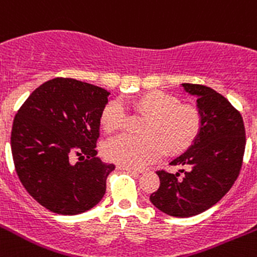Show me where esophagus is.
<instances>
[{"label":"esophagus","mask_w":257,"mask_h":257,"mask_svg":"<svg viewBox=\"0 0 257 257\" xmlns=\"http://www.w3.org/2000/svg\"><path fill=\"white\" fill-rule=\"evenodd\" d=\"M117 169L119 170H124V171H128V172H131V174H134V175H138V174H141V170H137V169H133V167H125V166H121V165H119V166H117Z\"/></svg>","instance_id":"obj_1"}]
</instances>
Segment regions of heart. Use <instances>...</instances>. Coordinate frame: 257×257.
Returning a JSON list of instances; mask_svg holds the SVG:
<instances>
[{
    "instance_id": "obj_1",
    "label": "heart",
    "mask_w": 257,
    "mask_h": 257,
    "mask_svg": "<svg viewBox=\"0 0 257 257\" xmlns=\"http://www.w3.org/2000/svg\"><path fill=\"white\" fill-rule=\"evenodd\" d=\"M133 104L148 115L143 125L145 136L121 133L105 142L104 155L107 160L125 167L141 169L161 160L166 148L179 153L190 147L200 133L201 115L191 105H181L176 97L164 92L141 96ZM121 99H114L102 109V128L106 132L119 129L126 123L128 109Z\"/></svg>"
}]
</instances>
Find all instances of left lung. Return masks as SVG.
Wrapping results in <instances>:
<instances>
[{"label": "left lung", "mask_w": 257, "mask_h": 257, "mask_svg": "<svg viewBox=\"0 0 257 257\" xmlns=\"http://www.w3.org/2000/svg\"><path fill=\"white\" fill-rule=\"evenodd\" d=\"M198 97L200 133L191 147L170 165L182 172L158 170L160 188L151 194L156 208L172 217H193L209 209L234 184L243 162L246 132L242 115L213 88L183 83Z\"/></svg>", "instance_id": "obj_1"}]
</instances>
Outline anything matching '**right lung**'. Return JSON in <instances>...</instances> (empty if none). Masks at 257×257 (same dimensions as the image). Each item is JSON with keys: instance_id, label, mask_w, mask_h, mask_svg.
I'll return each instance as SVG.
<instances>
[{"instance_id": "add662e5", "label": "right lung", "mask_w": 257, "mask_h": 257, "mask_svg": "<svg viewBox=\"0 0 257 257\" xmlns=\"http://www.w3.org/2000/svg\"><path fill=\"white\" fill-rule=\"evenodd\" d=\"M110 93L74 78L57 77L30 93L14 117L11 151L21 184L57 214L95 207L115 166L97 157L100 117ZM79 156L73 165L71 157Z\"/></svg>"}]
</instances>
